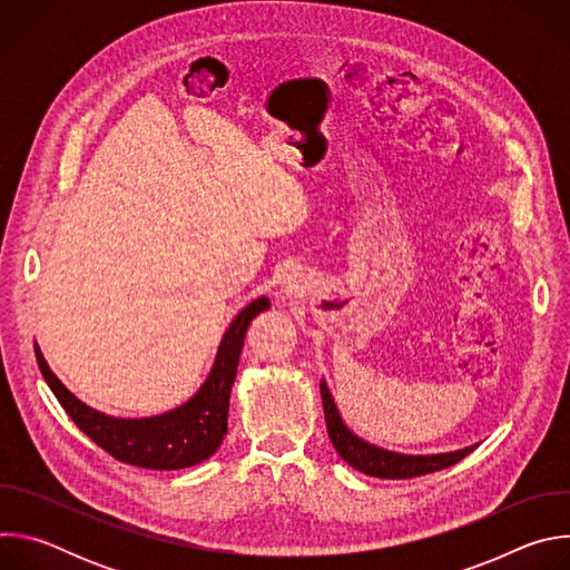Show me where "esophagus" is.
<instances>
[{
    "label": "esophagus",
    "mask_w": 570,
    "mask_h": 570,
    "mask_svg": "<svg viewBox=\"0 0 570 570\" xmlns=\"http://www.w3.org/2000/svg\"><path fill=\"white\" fill-rule=\"evenodd\" d=\"M288 288H291V286H288ZM291 291H293V288H291Z\"/></svg>",
    "instance_id": "34e87169"
}]
</instances>
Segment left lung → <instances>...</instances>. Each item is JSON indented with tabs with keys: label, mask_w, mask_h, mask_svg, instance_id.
<instances>
[{
	"label": "left lung",
	"mask_w": 570,
	"mask_h": 570,
	"mask_svg": "<svg viewBox=\"0 0 570 570\" xmlns=\"http://www.w3.org/2000/svg\"><path fill=\"white\" fill-rule=\"evenodd\" d=\"M320 394H322V409H324V420H327V431H330V440L334 444V449L338 451V455L354 469L374 475V478H415V475H424V473H433L440 469H446L455 462H460L462 458H466L478 444L460 449V451H451V453H435V455H403V453H394L381 446H374L365 440H361L356 433H352L347 429V424L343 422L338 405L327 387V383L320 381Z\"/></svg>",
	"instance_id": "left-lung-1"
}]
</instances>
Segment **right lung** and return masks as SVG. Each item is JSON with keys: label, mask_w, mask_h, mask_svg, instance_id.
I'll return each instance as SVG.
<instances>
[{"label": "right lung", "mask_w": 570, "mask_h": 570, "mask_svg": "<svg viewBox=\"0 0 570 570\" xmlns=\"http://www.w3.org/2000/svg\"><path fill=\"white\" fill-rule=\"evenodd\" d=\"M268 308V297H257L243 308L227 327L212 372L200 390L178 409L155 417L124 420L99 413L62 385V381L49 370L38 345L36 358L47 385L71 422L112 458L144 469H185L207 460L220 446L227 433L229 392L236 379L243 341H246L250 322Z\"/></svg>", "instance_id": "add662e5"}]
</instances>
